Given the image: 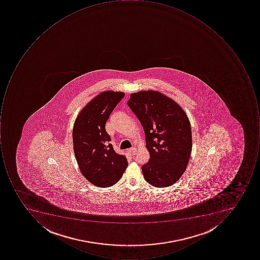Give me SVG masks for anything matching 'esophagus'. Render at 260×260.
Masks as SVG:
<instances>
[{
	"label": "esophagus",
	"instance_id": "1",
	"mask_svg": "<svg viewBox=\"0 0 260 260\" xmlns=\"http://www.w3.org/2000/svg\"><path fill=\"white\" fill-rule=\"evenodd\" d=\"M136 148H131V149L128 150L127 152L133 156V155H135V154H136Z\"/></svg>",
	"mask_w": 260,
	"mask_h": 260
}]
</instances>
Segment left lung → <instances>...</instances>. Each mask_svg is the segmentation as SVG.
<instances>
[{
    "label": "left lung",
    "instance_id": "left-lung-1",
    "mask_svg": "<svg viewBox=\"0 0 260 260\" xmlns=\"http://www.w3.org/2000/svg\"><path fill=\"white\" fill-rule=\"evenodd\" d=\"M128 106L142 125L149 161L143 165L151 186L173 185L187 168L192 150L191 127L177 102L154 90L132 93Z\"/></svg>",
    "mask_w": 260,
    "mask_h": 260
}]
</instances>
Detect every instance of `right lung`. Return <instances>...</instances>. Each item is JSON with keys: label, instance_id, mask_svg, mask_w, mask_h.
Listing matches in <instances>:
<instances>
[{"label": "right lung", "instance_id": "right-lung-1", "mask_svg": "<svg viewBox=\"0 0 260 260\" xmlns=\"http://www.w3.org/2000/svg\"><path fill=\"white\" fill-rule=\"evenodd\" d=\"M125 93L102 92L82 109L73 129V149L83 177L93 185L108 187L116 184L128 166L126 157L110 144L106 123Z\"/></svg>", "mask_w": 260, "mask_h": 260}]
</instances>
